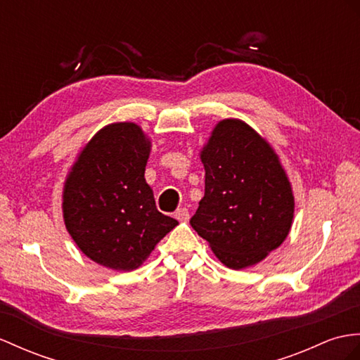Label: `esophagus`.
Segmentation results:
<instances>
[{"label": "esophagus", "instance_id": "34e87169", "mask_svg": "<svg viewBox=\"0 0 360 360\" xmlns=\"http://www.w3.org/2000/svg\"><path fill=\"white\" fill-rule=\"evenodd\" d=\"M174 217L177 218L179 221H188L189 220V210L186 207H180L174 212Z\"/></svg>", "mask_w": 360, "mask_h": 360}]
</instances>
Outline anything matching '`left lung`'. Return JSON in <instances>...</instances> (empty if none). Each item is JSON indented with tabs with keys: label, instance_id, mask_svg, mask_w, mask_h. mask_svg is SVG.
Wrapping results in <instances>:
<instances>
[{
	"label": "left lung",
	"instance_id": "8db88e82",
	"mask_svg": "<svg viewBox=\"0 0 360 360\" xmlns=\"http://www.w3.org/2000/svg\"><path fill=\"white\" fill-rule=\"evenodd\" d=\"M205 197L191 226L217 258L244 269L281 246L295 201L278 155L257 131L236 119L215 127L201 151Z\"/></svg>",
	"mask_w": 360,
	"mask_h": 360
}]
</instances>
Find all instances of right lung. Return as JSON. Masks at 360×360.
I'll return each mask as SVG.
<instances>
[{
    "label": "right lung",
    "mask_w": 360,
    "mask_h": 360,
    "mask_svg": "<svg viewBox=\"0 0 360 360\" xmlns=\"http://www.w3.org/2000/svg\"><path fill=\"white\" fill-rule=\"evenodd\" d=\"M150 140L136 124L102 128L77 157L64 188V221L86 257L134 270L179 224L155 207L145 181Z\"/></svg>",
    "instance_id": "1"
}]
</instances>
